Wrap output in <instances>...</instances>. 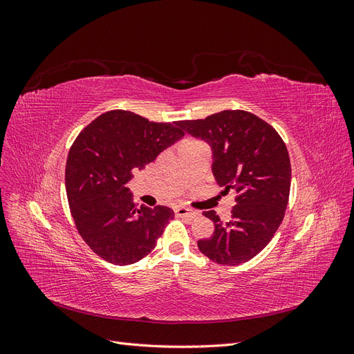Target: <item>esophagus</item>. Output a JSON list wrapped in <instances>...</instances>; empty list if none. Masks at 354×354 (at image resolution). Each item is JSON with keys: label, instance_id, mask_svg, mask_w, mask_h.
Returning <instances> with one entry per match:
<instances>
[{"label": "esophagus", "instance_id": "1", "mask_svg": "<svg viewBox=\"0 0 354 354\" xmlns=\"http://www.w3.org/2000/svg\"><path fill=\"white\" fill-rule=\"evenodd\" d=\"M176 214L178 217H187V218L198 217V212L194 211L192 208H187V207H177Z\"/></svg>", "mask_w": 354, "mask_h": 354}]
</instances>
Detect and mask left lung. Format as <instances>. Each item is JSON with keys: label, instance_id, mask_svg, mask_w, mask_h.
Instances as JSON below:
<instances>
[{"label": "left lung", "instance_id": "1", "mask_svg": "<svg viewBox=\"0 0 354 354\" xmlns=\"http://www.w3.org/2000/svg\"><path fill=\"white\" fill-rule=\"evenodd\" d=\"M177 125L211 145L214 177L224 194L236 192L229 221L223 223L216 211H203L216 230L198 241L199 251L217 264L246 263L272 241L285 216L291 189L285 142L270 124L241 109Z\"/></svg>", "mask_w": 354, "mask_h": 354}]
</instances>
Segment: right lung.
<instances>
[{
  "instance_id": "right-lung-1",
  "label": "right lung",
  "mask_w": 354,
  "mask_h": 354,
  "mask_svg": "<svg viewBox=\"0 0 354 354\" xmlns=\"http://www.w3.org/2000/svg\"><path fill=\"white\" fill-rule=\"evenodd\" d=\"M183 136L177 122H153L115 109L75 138L65 173L68 202L75 227L100 259L127 266L155 248L174 212L162 205L137 207L125 185Z\"/></svg>"
}]
</instances>
